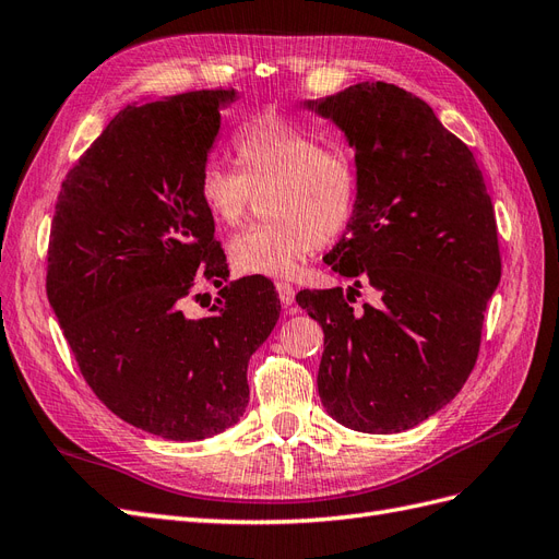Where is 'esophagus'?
<instances>
[{
    "instance_id": "1",
    "label": "esophagus",
    "mask_w": 559,
    "mask_h": 559,
    "mask_svg": "<svg viewBox=\"0 0 559 559\" xmlns=\"http://www.w3.org/2000/svg\"><path fill=\"white\" fill-rule=\"evenodd\" d=\"M277 294H280V300L284 302V306H292L296 298V289L289 282H277Z\"/></svg>"
}]
</instances>
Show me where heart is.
Instances as JSON below:
<instances>
[{
    "label": "heart",
    "instance_id": "1",
    "mask_svg": "<svg viewBox=\"0 0 559 559\" xmlns=\"http://www.w3.org/2000/svg\"><path fill=\"white\" fill-rule=\"evenodd\" d=\"M233 165L207 163L198 198L218 226L235 228L259 207L267 222L235 235L230 263L249 275L289 277L317 247L341 235L357 202V170L343 148L277 114L251 118L233 134Z\"/></svg>",
    "mask_w": 559,
    "mask_h": 559
}]
</instances>
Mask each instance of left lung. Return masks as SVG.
Wrapping results in <instances>:
<instances>
[{
    "label": "left lung",
    "mask_w": 559,
    "mask_h": 559,
    "mask_svg": "<svg viewBox=\"0 0 559 559\" xmlns=\"http://www.w3.org/2000/svg\"><path fill=\"white\" fill-rule=\"evenodd\" d=\"M306 107L345 132L357 163L347 233L324 259L354 286L296 296L324 329L319 396L354 431L413 429L476 366L501 280L492 200L471 148L394 83L364 81ZM361 283L379 302L352 309Z\"/></svg>",
    "instance_id": "obj_1"
}]
</instances>
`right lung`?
<instances>
[{"instance_id": "right-lung-1", "label": "right lung", "mask_w": 559, "mask_h": 559, "mask_svg": "<svg viewBox=\"0 0 559 559\" xmlns=\"http://www.w3.org/2000/svg\"><path fill=\"white\" fill-rule=\"evenodd\" d=\"M235 93L193 91L118 111L67 173L46 294L95 396L128 425L202 441L238 425L247 366L280 319L267 277L235 280L186 317L198 280L222 286L226 253L198 177Z\"/></svg>"}]
</instances>
